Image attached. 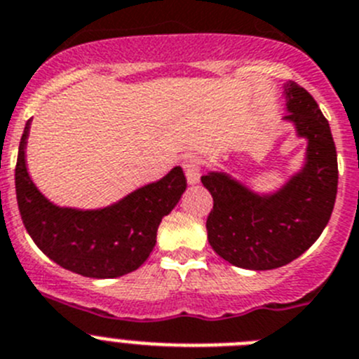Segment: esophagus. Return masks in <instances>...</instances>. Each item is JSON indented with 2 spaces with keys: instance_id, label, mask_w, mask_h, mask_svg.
I'll return each mask as SVG.
<instances>
[{
  "instance_id": "1",
  "label": "esophagus",
  "mask_w": 359,
  "mask_h": 359,
  "mask_svg": "<svg viewBox=\"0 0 359 359\" xmlns=\"http://www.w3.org/2000/svg\"><path fill=\"white\" fill-rule=\"evenodd\" d=\"M203 159L198 154H189L184 159V172H186L187 182L189 184H198L200 182V173H202Z\"/></svg>"
}]
</instances>
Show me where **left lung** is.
Returning <instances> with one entry per match:
<instances>
[{
    "instance_id": "1",
    "label": "left lung",
    "mask_w": 359,
    "mask_h": 359,
    "mask_svg": "<svg viewBox=\"0 0 359 359\" xmlns=\"http://www.w3.org/2000/svg\"><path fill=\"white\" fill-rule=\"evenodd\" d=\"M286 121L308 140L306 164L272 195H257L224 172L202 177L212 195L208 240L234 266L273 270L302 256L331 218L338 189L337 147L313 96L299 83L284 86Z\"/></svg>"
}]
</instances>
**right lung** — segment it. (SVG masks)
Listing matches in <instances>:
<instances>
[{"instance_id": "add662e5", "label": "right lung", "mask_w": 359, "mask_h": 359, "mask_svg": "<svg viewBox=\"0 0 359 359\" xmlns=\"http://www.w3.org/2000/svg\"><path fill=\"white\" fill-rule=\"evenodd\" d=\"M30 121L22 132L15 164V195L28 234L41 250L69 272L112 279L141 266L156 247L161 219L186 191L182 168L135 189L109 208L82 211L51 203L32 182L25 148Z\"/></svg>"}]
</instances>
